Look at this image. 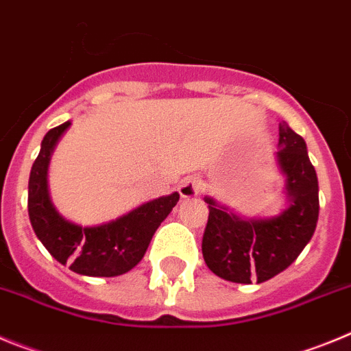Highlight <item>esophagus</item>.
Returning <instances> with one entry per match:
<instances>
[{
  "label": "esophagus",
  "mask_w": 351,
  "mask_h": 351,
  "mask_svg": "<svg viewBox=\"0 0 351 351\" xmlns=\"http://www.w3.org/2000/svg\"><path fill=\"white\" fill-rule=\"evenodd\" d=\"M178 191L182 197H195V195H199V191H201V182L195 176H187V178L180 183Z\"/></svg>",
  "instance_id": "34e87169"
}]
</instances>
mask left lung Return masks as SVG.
Listing matches in <instances>:
<instances>
[{"label": "left lung", "instance_id": "1", "mask_svg": "<svg viewBox=\"0 0 351 351\" xmlns=\"http://www.w3.org/2000/svg\"><path fill=\"white\" fill-rule=\"evenodd\" d=\"M274 160L285 178L287 206L273 217H243L204 195L208 223L203 257L217 276L234 283H262L285 271L308 245L318 222V178L306 141L280 124Z\"/></svg>", "mask_w": 351, "mask_h": 351}]
</instances>
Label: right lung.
<instances>
[{"label":"right lung","instance_id":"add662e5","mask_svg":"<svg viewBox=\"0 0 351 351\" xmlns=\"http://www.w3.org/2000/svg\"><path fill=\"white\" fill-rule=\"evenodd\" d=\"M71 121L50 129L29 175L27 211L34 234L49 254L84 276H121L140 264L154 232L178 203L180 194L152 199L128 213L97 223L80 226L64 219L52 204L49 192V166L59 140Z\"/></svg>","mask_w":351,"mask_h":351}]
</instances>
